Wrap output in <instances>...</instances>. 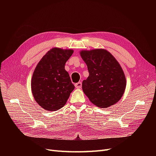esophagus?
<instances>
[{
  "label": "esophagus",
  "mask_w": 156,
  "mask_h": 156,
  "mask_svg": "<svg viewBox=\"0 0 156 156\" xmlns=\"http://www.w3.org/2000/svg\"><path fill=\"white\" fill-rule=\"evenodd\" d=\"M75 85L76 88H81V86H82V83H81V82H78Z\"/></svg>",
  "instance_id": "1"
}]
</instances>
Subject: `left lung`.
I'll return each mask as SVG.
<instances>
[{"instance_id": "obj_1", "label": "left lung", "mask_w": 156, "mask_h": 156, "mask_svg": "<svg viewBox=\"0 0 156 156\" xmlns=\"http://www.w3.org/2000/svg\"><path fill=\"white\" fill-rule=\"evenodd\" d=\"M89 76L83 81V92L98 107L107 108L119 101L125 92L126 78L118 62L104 49L82 51Z\"/></svg>"}]
</instances>
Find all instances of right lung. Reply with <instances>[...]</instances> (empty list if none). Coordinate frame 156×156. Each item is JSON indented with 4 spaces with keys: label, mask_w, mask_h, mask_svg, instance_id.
Here are the masks:
<instances>
[{
    "label": "right lung",
    "mask_w": 156,
    "mask_h": 156,
    "mask_svg": "<svg viewBox=\"0 0 156 156\" xmlns=\"http://www.w3.org/2000/svg\"><path fill=\"white\" fill-rule=\"evenodd\" d=\"M73 50L53 48L37 64L31 79V91L35 100L47 111L59 110L66 103L75 88L65 64Z\"/></svg>",
    "instance_id": "1"
}]
</instances>
